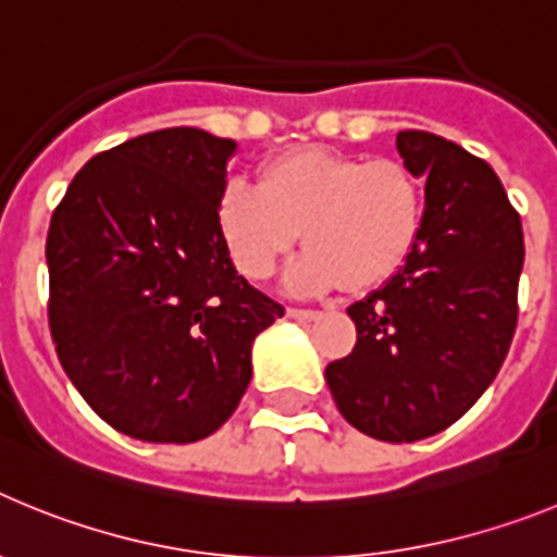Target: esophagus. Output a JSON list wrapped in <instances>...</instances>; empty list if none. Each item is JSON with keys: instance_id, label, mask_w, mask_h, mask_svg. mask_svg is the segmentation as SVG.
<instances>
[{"instance_id": "obj_1", "label": "esophagus", "mask_w": 557, "mask_h": 557, "mask_svg": "<svg viewBox=\"0 0 557 557\" xmlns=\"http://www.w3.org/2000/svg\"><path fill=\"white\" fill-rule=\"evenodd\" d=\"M287 314L289 318H295V321H318V318H321L318 309H301V307H289Z\"/></svg>"}]
</instances>
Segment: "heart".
I'll list each match as a JSON object with an SVG mask.
<instances>
[{"instance_id": "heart-1", "label": "heart", "mask_w": 557, "mask_h": 557, "mask_svg": "<svg viewBox=\"0 0 557 557\" xmlns=\"http://www.w3.org/2000/svg\"><path fill=\"white\" fill-rule=\"evenodd\" d=\"M424 220V184L405 161L321 147L284 152L259 184L234 178L218 198V231L250 282H264L304 234L309 248L289 273L301 293L385 284L416 250Z\"/></svg>"}]
</instances>
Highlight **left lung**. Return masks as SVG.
<instances>
[{
	"instance_id": "left-lung-1",
	"label": "left lung",
	"mask_w": 557,
	"mask_h": 557,
	"mask_svg": "<svg viewBox=\"0 0 557 557\" xmlns=\"http://www.w3.org/2000/svg\"><path fill=\"white\" fill-rule=\"evenodd\" d=\"M426 175V220L405 268L351 304L357 343L326 366L348 424L412 444L469 412L508 357L519 321L524 234L496 172L426 131L396 136Z\"/></svg>"
}]
</instances>
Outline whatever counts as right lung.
Masks as SVG:
<instances>
[{"instance_id": "1", "label": "right lung", "mask_w": 557, "mask_h": 557, "mask_svg": "<svg viewBox=\"0 0 557 557\" xmlns=\"http://www.w3.org/2000/svg\"><path fill=\"white\" fill-rule=\"evenodd\" d=\"M236 145L164 127L86 161L47 234L49 332L86 405L150 444L234 416L250 346L284 307L236 275L218 231Z\"/></svg>"}]
</instances>
